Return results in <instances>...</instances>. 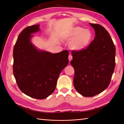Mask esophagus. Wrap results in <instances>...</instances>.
<instances>
[{
  "mask_svg": "<svg viewBox=\"0 0 124 124\" xmlns=\"http://www.w3.org/2000/svg\"><path fill=\"white\" fill-rule=\"evenodd\" d=\"M68 59H69V62H70L71 60L72 59V55L69 54V55L68 56Z\"/></svg>",
  "mask_w": 124,
  "mask_h": 124,
  "instance_id": "obj_1",
  "label": "esophagus"
}]
</instances>
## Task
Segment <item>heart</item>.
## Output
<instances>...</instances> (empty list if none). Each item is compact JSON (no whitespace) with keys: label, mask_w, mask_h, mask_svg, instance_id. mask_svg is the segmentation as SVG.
<instances>
[{"label":"heart","mask_w":124,"mask_h":124,"mask_svg":"<svg viewBox=\"0 0 124 124\" xmlns=\"http://www.w3.org/2000/svg\"><path fill=\"white\" fill-rule=\"evenodd\" d=\"M66 38L72 40L70 43V46L72 50L80 51L88 46L92 41L93 34L89 29L77 26L67 34Z\"/></svg>","instance_id":"heart-1"}]
</instances>
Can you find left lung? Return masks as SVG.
I'll use <instances>...</instances> for the list:
<instances>
[{"label":"left lung","mask_w":124,"mask_h":124,"mask_svg":"<svg viewBox=\"0 0 124 124\" xmlns=\"http://www.w3.org/2000/svg\"><path fill=\"white\" fill-rule=\"evenodd\" d=\"M95 38L87 47L72 51L71 65L74 69L73 85L82 96L93 97L109 85L115 66V46L103 26L89 23Z\"/></svg>","instance_id":"obj_1"}]
</instances>
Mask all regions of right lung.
Instances as JSON below:
<instances>
[{"mask_svg": "<svg viewBox=\"0 0 124 124\" xmlns=\"http://www.w3.org/2000/svg\"><path fill=\"white\" fill-rule=\"evenodd\" d=\"M39 26H29L18 35L13 48V72L22 92L43 99L54 92L60 73L68 64L69 52L52 54L37 49L31 38V33L39 31Z\"/></svg>", "mask_w": 124, "mask_h": 124, "instance_id": "add662e5", "label": "right lung"}]
</instances>
